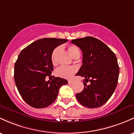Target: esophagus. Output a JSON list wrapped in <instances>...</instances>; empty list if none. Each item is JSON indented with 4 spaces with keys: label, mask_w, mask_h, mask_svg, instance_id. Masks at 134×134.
<instances>
[{
    "label": "esophagus",
    "mask_w": 134,
    "mask_h": 134,
    "mask_svg": "<svg viewBox=\"0 0 134 134\" xmlns=\"http://www.w3.org/2000/svg\"><path fill=\"white\" fill-rule=\"evenodd\" d=\"M73 82H74V81H73V80H69V81H68V83H69V84L72 83Z\"/></svg>",
    "instance_id": "1"
}]
</instances>
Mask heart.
I'll return each instance as SVG.
<instances>
[{
    "label": "heart",
    "instance_id": "1",
    "mask_svg": "<svg viewBox=\"0 0 134 134\" xmlns=\"http://www.w3.org/2000/svg\"><path fill=\"white\" fill-rule=\"evenodd\" d=\"M60 48L57 47L53 51L52 54H51V61L53 64L56 63L57 62V57L59 52ZM69 52L70 53V55L73 58H76L80 56L81 53L80 50L78 48V47L75 45H70L68 47ZM77 71V69L75 67H67V66H60L56 70L55 73L59 77H63V78H70L72 76L74 75Z\"/></svg>",
    "mask_w": 134,
    "mask_h": 134
}]
</instances>
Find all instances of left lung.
I'll list each match as a JSON object with an SVG mask.
<instances>
[{
  "mask_svg": "<svg viewBox=\"0 0 134 134\" xmlns=\"http://www.w3.org/2000/svg\"><path fill=\"white\" fill-rule=\"evenodd\" d=\"M71 42L83 52V65L76 74L85 77L84 89L76 95L86 108L102 106L109 99L116 88L119 68L115 54L106 44L93 37L73 39Z\"/></svg>",
  "mask_w": 134,
  "mask_h": 134,
  "instance_id": "left-lung-1",
  "label": "left lung"
}]
</instances>
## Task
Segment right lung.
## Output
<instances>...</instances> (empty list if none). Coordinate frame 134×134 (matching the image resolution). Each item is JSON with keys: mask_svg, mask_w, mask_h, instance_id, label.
Wrapping results in <instances>:
<instances>
[{"mask_svg": "<svg viewBox=\"0 0 134 134\" xmlns=\"http://www.w3.org/2000/svg\"><path fill=\"white\" fill-rule=\"evenodd\" d=\"M67 39L44 38L32 42L20 52L14 64V81L23 100L34 108L49 106L57 97L60 88L68 83L55 77L46 81L53 70L51 54Z\"/></svg>", "mask_w": 134, "mask_h": 134, "instance_id": "add662e5", "label": "right lung"}]
</instances>
